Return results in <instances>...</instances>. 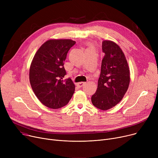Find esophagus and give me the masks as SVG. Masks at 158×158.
Returning a JSON list of instances; mask_svg holds the SVG:
<instances>
[{
  "label": "esophagus",
  "instance_id": "obj_1",
  "mask_svg": "<svg viewBox=\"0 0 158 158\" xmlns=\"http://www.w3.org/2000/svg\"><path fill=\"white\" fill-rule=\"evenodd\" d=\"M85 84H86V82H78V83L76 84V86L78 88H81V87L83 86Z\"/></svg>",
  "mask_w": 158,
  "mask_h": 158
}]
</instances>
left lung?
Returning <instances> with one entry per match:
<instances>
[{"label":"left lung","mask_w":158,"mask_h":158,"mask_svg":"<svg viewBox=\"0 0 158 158\" xmlns=\"http://www.w3.org/2000/svg\"><path fill=\"white\" fill-rule=\"evenodd\" d=\"M102 47L105 55L92 102L98 109L107 110L118 104L126 94L130 72L126 56L118 45L111 40H104Z\"/></svg>","instance_id":"8db88e82"}]
</instances>
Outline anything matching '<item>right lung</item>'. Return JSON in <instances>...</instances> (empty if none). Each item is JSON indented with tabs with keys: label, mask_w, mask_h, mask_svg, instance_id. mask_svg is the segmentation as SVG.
Returning <instances> with one entry per match:
<instances>
[{
	"label": "right lung",
	"mask_w": 158,
	"mask_h": 158,
	"mask_svg": "<svg viewBox=\"0 0 158 158\" xmlns=\"http://www.w3.org/2000/svg\"><path fill=\"white\" fill-rule=\"evenodd\" d=\"M76 44L70 39H51L41 45L32 60L29 69L31 88L39 101L51 109L66 106L75 91L71 79L66 75L64 61Z\"/></svg>",
	"instance_id": "add662e5"
}]
</instances>
